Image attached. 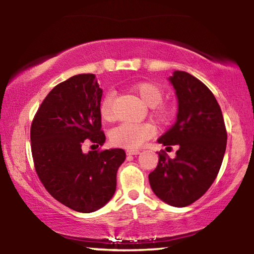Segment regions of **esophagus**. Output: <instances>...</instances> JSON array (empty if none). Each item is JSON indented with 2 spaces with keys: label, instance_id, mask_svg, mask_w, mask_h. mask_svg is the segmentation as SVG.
Returning a JSON list of instances; mask_svg holds the SVG:
<instances>
[{
  "label": "esophagus",
  "instance_id": "1",
  "mask_svg": "<svg viewBox=\"0 0 254 254\" xmlns=\"http://www.w3.org/2000/svg\"><path fill=\"white\" fill-rule=\"evenodd\" d=\"M138 154H140L138 149H128V150H127V155H138Z\"/></svg>",
  "mask_w": 254,
  "mask_h": 254
}]
</instances>
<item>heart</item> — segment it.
<instances>
[{
    "label": "heart",
    "instance_id": "b5f03b06",
    "mask_svg": "<svg viewBox=\"0 0 254 254\" xmlns=\"http://www.w3.org/2000/svg\"><path fill=\"white\" fill-rule=\"evenodd\" d=\"M133 91L139 95V97L146 103L148 106L156 107L163 100V90L160 87L152 82H140L133 87ZM113 96L112 92H107L104 96L99 105L100 116L105 121H112L114 119L113 111ZM156 116L159 120L166 121L170 118V111L160 107L156 112ZM155 134V127L149 123H133L124 122L120 124L111 131V140L116 146L135 149L141 147L149 138Z\"/></svg>",
    "mask_w": 254,
    "mask_h": 254
}]
</instances>
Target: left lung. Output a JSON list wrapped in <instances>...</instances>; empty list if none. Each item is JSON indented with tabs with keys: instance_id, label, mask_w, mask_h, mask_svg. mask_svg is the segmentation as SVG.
Segmentation results:
<instances>
[{
	"instance_id": "1",
	"label": "left lung",
	"mask_w": 254,
	"mask_h": 254,
	"mask_svg": "<svg viewBox=\"0 0 254 254\" xmlns=\"http://www.w3.org/2000/svg\"><path fill=\"white\" fill-rule=\"evenodd\" d=\"M178 97L176 122L157 140L178 146L174 159L159 154L149 174L151 190L165 203L187 207L214 183L226 150L227 133L220 106L206 84L184 71L168 78Z\"/></svg>"
}]
</instances>
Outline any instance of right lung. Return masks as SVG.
Returning <instances> with one entry per match:
<instances>
[{
	"label": "right lung",
	"instance_id": "1",
	"mask_svg": "<svg viewBox=\"0 0 254 254\" xmlns=\"http://www.w3.org/2000/svg\"><path fill=\"white\" fill-rule=\"evenodd\" d=\"M103 89L95 74L59 83L43 100L30 128L36 172L48 193L64 206L92 212L110 201L123 149L82 151L83 142H105L99 105Z\"/></svg>",
	"mask_w": 254,
	"mask_h": 254
}]
</instances>
